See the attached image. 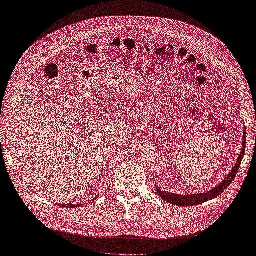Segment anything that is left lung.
Segmentation results:
<instances>
[{
  "label": "left lung",
  "mask_w": 256,
  "mask_h": 256,
  "mask_svg": "<svg viewBox=\"0 0 256 256\" xmlns=\"http://www.w3.org/2000/svg\"><path fill=\"white\" fill-rule=\"evenodd\" d=\"M246 128H244V130H243L242 151L239 155L238 160H236V165L234 166L232 170L229 174L228 177L224 180L222 184H218L213 190L208 191L205 193H196V194H193V196H180V194H175V193L165 192L163 190H160L156 186V191L158 193V196L163 198L164 201L170 203L172 205H178V206H193V205L202 204L206 201L213 200V198H217L218 196H220L222 193L227 189V186H229L230 184L232 182V180L236 178V175L238 174L242 158H243V156H244V152H246Z\"/></svg>",
  "instance_id": "left-lung-1"
}]
</instances>
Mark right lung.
<instances>
[{
    "label": "right lung",
    "mask_w": 256,
    "mask_h": 256,
    "mask_svg": "<svg viewBox=\"0 0 256 256\" xmlns=\"http://www.w3.org/2000/svg\"><path fill=\"white\" fill-rule=\"evenodd\" d=\"M60 206H70V208H76L77 205H65V204H62Z\"/></svg>",
    "instance_id": "1"
}]
</instances>
